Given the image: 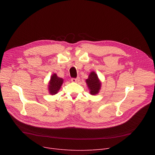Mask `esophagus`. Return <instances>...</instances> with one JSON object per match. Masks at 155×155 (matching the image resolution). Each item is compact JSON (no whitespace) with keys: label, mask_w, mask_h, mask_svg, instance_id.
<instances>
[{"label":"esophagus","mask_w":155,"mask_h":155,"mask_svg":"<svg viewBox=\"0 0 155 155\" xmlns=\"http://www.w3.org/2000/svg\"><path fill=\"white\" fill-rule=\"evenodd\" d=\"M71 82H73V83H77V82H78L79 81H80V78L79 77H78V78H71Z\"/></svg>","instance_id":"1"}]
</instances>
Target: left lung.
<instances>
[{
	"label": "left lung",
	"instance_id": "8db88e82",
	"mask_svg": "<svg viewBox=\"0 0 155 155\" xmlns=\"http://www.w3.org/2000/svg\"><path fill=\"white\" fill-rule=\"evenodd\" d=\"M85 82L91 95H95L99 93L101 88V82L95 71H92L90 73Z\"/></svg>",
	"mask_w": 155,
	"mask_h": 155
}]
</instances>
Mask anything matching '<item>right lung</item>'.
Masks as SVG:
<instances>
[{
	"mask_svg": "<svg viewBox=\"0 0 155 155\" xmlns=\"http://www.w3.org/2000/svg\"><path fill=\"white\" fill-rule=\"evenodd\" d=\"M63 83V79L57 76L56 73H53L51 75L48 85L49 94L51 95L58 93Z\"/></svg>",
	"mask_w": 155,
	"mask_h": 155,
	"instance_id": "obj_1",
	"label": "right lung"
}]
</instances>
